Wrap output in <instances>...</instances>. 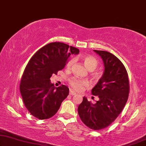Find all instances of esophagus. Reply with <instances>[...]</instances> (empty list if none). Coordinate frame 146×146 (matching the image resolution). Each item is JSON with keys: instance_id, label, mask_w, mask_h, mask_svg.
I'll use <instances>...</instances> for the list:
<instances>
[{"instance_id": "34e87169", "label": "esophagus", "mask_w": 146, "mask_h": 146, "mask_svg": "<svg viewBox=\"0 0 146 146\" xmlns=\"http://www.w3.org/2000/svg\"><path fill=\"white\" fill-rule=\"evenodd\" d=\"M69 94L70 95H75V94H76V93L74 91H73L72 89H70V91H69Z\"/></svg>"}]
</instances>
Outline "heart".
<instances>
[{"mask_svg": "<svg viewBox=\"0 0 146 146\" xmlns=\"http://www.w3.org/2000/svg\"><path fill=\"white\" fill-rule=\"evenodd\" d=\"M82 60L83 61L85 66L87 67L89 71H93L94 69H95L98 66V61L96 60L95 57L92 56V55H84V56L82 57ZM74 62H75V59L73 58L70 59L67 64V68H71V66L73 65ZM69 85L71 86V87L72 88V89L76 90V91L81 90L82 88L86 87V86L88 85L87 81L77 79V78L75 77L71 78V79L69 80Z\"/></svg>", "mask_w": 146, "mask_h": 146, "instance_id": "b5f03b06", "label": "heart"}]
</instances>
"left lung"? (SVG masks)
Returning a JSON list of instances; mask_svg holds the SVG:
<instances>
[{"label":"left lung","instance_id":"obj_1","mask_svg":"<svg viewBox=\"0 0 146 146\" xmlns=\"http://www.w3.org/2000/svg\"><path fill=\"white\" fill-rule=\"evenodd\" d=\"M104 63L103 75L92 89L99 99L93 104L84 96L78 114L86 126L94 130L105 128L120 114L128 100L130 84L128 73L120 59L106 51L94 50Z\"/></svg>","mask_w":146,"mask_h":146}]
</instances>
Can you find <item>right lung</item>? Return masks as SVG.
Here are the masks:
<instances>
[{
    "label": "right lung",
    "mask_w": 146,
    "mask_h": 146,
    "mask_svg": "<svg viewBox=\"0 0 146 146\" xmlns=\"http://www.w3.org/2000/svg\"><path fill=\"white\" fill-rule=\"evenodd\" d=\"M79 53V49L73 46L53 42L40 48L30 59L22 75L20 91L24 105L32 116L45 120L56 114L69 91L63 85L55 87L50 78L64 68L71 55Z\"/></svg>",
    "instance_id": "right-lung-1"
}]
</instances>
